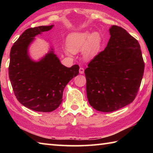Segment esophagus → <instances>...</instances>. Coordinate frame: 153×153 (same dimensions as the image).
<instances>
[{
	"mask_svg": "<svg viewBox=\"0 0 153 153\" xmlns=\"http://www.w3.org/2000/svg\"><path fill=\"white\" fill-rule=\"evenodd\" d=\"M79 72L80 74H83L84 73V69L83 68V67H80L79 69Z\"/></svg>",
	"mask_w": 153,
	"mask_h": 153,
	"instance_id": "obj_1",
	"label": "esophagus"
}]
</instances>
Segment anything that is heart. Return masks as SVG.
<instances>
[{
    "label": "heart",
    "instance_id": "obj_1",
    "mask_svg": "<svg viewBox=\"0 0 153 153\" xmlns=\"http://www.w3.org/2000/svg\"><path fill=\"white\" fill-rule=\"evenodd\" d=\"M102 38L98 32L90 34L89 32L74 33L67 38V55L77 53L83 49V55L87 60L94 59L99 53L101 48Z\"/></svg>",
    "mask_w": 153,
    "mask_h": 153
}]
</instances>
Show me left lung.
<instances>
[{"label":"left lung","instance_id":"left-lung-1","mask_svg":"<svg viewBox=\"0 0 153 153\" xmlns=\"http://www.w3.org/2000/svg\"><path fill=\"white\" fill-rule=\"evenodd\" d=\"M109 32L107 47L84 71L88 100L101 112H112L132 102L144 70L138 40L117 25H113Z\"/></svg>","mask_w":153,"mask_h":153}]
</instances>
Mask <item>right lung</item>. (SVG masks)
Segmentation results:
<instances>
[{
    "label": "right lung",
    "instance_id": "1",
    "mask_svg": "<svg viewBox=\"0 0 153 153\" xmlns=\"http://www.w3.org/2000/svg\"><path fill=\"white\" fill-rule=\"evenodd\" d=\"M53 25L31 27L14 43L10 52L9 76L14 94L21 104L38 112H51L63 100L68 82L79 74V67L61 63L53 48L40 61L30 58L28 47L34 37L50 30Z\"/></svg>",
    "mask_w": 153,
    "mask_h": 153
}]
</instances>
